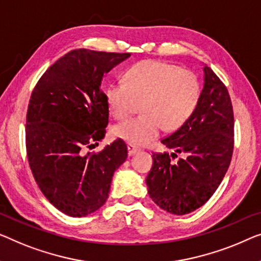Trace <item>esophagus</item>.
<instances>
[{
  "label": "esophagus",
  "mask_w": 261,
  "mask_h": 261,
  "mask_svg": "<svg viewBox=\"0 0 261 261\" xmlns=\"http://www.w3.org/2000/svg\"><path fill=\"white\" fill-rule=\"evenodd\" d=\"M127 152H129V155H134L137 152H139V149L138 147H136L134 145H131V144H129V145H127Z\"/></svg>",
  "instance_id": "obj_1"
}]
</instances>
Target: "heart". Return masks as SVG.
Wrapping results in <instances>:
<instances>
[{"mask_svg": "<svg viewBox=\"0 0 261 261\" xmlns=\"http://www.w3.org/2000/svg\"><path fill=\"white\" fill-rule=\"evenodd\" d=\"M199 95V81L190 70L155 60L139 62L126 71L125 83L109 85L106 98L117 119L130 117L141 103L144 115L116 125L112 135L134 146L146 145L164 127H180L196 109Z\"/></svg>", "mask_w": 261, "mask_h": 261, "instance_id": "b5f03b06", "label": "heart"}]
</instances>
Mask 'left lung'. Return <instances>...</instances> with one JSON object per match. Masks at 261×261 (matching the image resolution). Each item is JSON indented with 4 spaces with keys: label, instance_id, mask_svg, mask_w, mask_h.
Instances as JSON below:
<instances>
[{
    "label": "left lung",
    "instance_id": "left-lung-1",
    "mask_svg": "<svg viewBox=\"0 0 261 261\" xmlns=\"http://www.w3.org/2000/svg\"><path fill=\"white\" fill-rule=\"evenodd\" d=\"M203 70L204 87L196 109L179 129L162 139L168 149L185 158L172 163L168 152L153 153L146 177L151 199L177 216L193 212L212 197L230 166L234 145L227 89L211 68L204 65Z\"/></svg>",
    "mask_w": 261,
    "mask_h": 261
}]
</instances>
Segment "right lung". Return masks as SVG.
Instances as JSON below:
<instances>
[{
	"mask_svg": "<svg viewBox=\"0 0 261 261\" xmlns=\"http://www.w3.org/2000/svg\"><path fill=\"white\" fill-rule=\"evenodd\" d=\"M130 54L76 49L42 75L31 93L25 124L29 166L57 210L85 217L106 203L112 176L125 162L122 139L88 152L106 136L109 106L104 77Z\"/></svg>",
	"mask_w": 261,
	"mask_h": 261,
	"instance_id": "1",
	"label": "right lung"
}]
</instances>
